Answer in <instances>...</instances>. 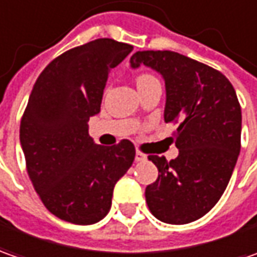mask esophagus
<instances>
[{
	"label": "esophagus",
	"instance_id": "34e87169",
	"mask_svg": "<svg viewBox=\"0 0 257 257\" xmlns=\"http://www.w3.org/2000/svg\"><path fill=\"white\" fill-rule=\"evenodd\" d=\"M146 155L145 154H142L141 151H137V154H135V161L137 162H141V161H145Z\"/></svg>",
	"mask_w": 257,
	"mask_h": 257
}]
</instances>
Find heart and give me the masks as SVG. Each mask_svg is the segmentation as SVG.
Wrapping results in <instances>:
<instances>
[{
    "label": "heart",
    "instance_id": "heart-1",
    "mask_svg": "<svg viewBox=\"0 0 257 257\" xmlns=\"http://www.w3.org/2000/svg\"><path fill=\"white\" fill-rule=\"evenodd\" d=\"M151 78H154V76L148 75V74H142V75H139L137 78V84H141V82H144L146 79H151Z\"/></svg>",
    "mask_w": 257,
    "mask_h": 257
}]
</instances>
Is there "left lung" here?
I'll return each mask as SVG.
<instances>
[{"mask_svg":"<svg viewBox=\"0 0 257 257\" xmlns=\"http://www.w3.org/2000/svg\"><path fill=\"white\" fill-rule=\"evenodd\" d=\"M159 72L165 81V122H178L176 159L151 155L159 175L145 198L161 222L185 225L205 216L223 195L240 152L242 112L222 72L172 51H138L131 67Z\"/></svg>","mask_w":257,"mask_h":257,"instance_id":"1","label":"left lung"}]
</instances>
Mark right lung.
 Masks as SVG:
<instances>
[{
    "mask_svg": "<svg viewBox=\"0 0 257 257\" xmlns=\"http://www.w3.org/2000/svg\"><path fill=\"white\" fill-rule=\"evenodd\" d=\"M132 45L99 38L49 62L32 88L21 119L20 142L27 171L52 215L92 225L108 215L115 183L135 159V146L96 145L88 120L99 113L112 68Z\"/></svg>",
    "mask_w": 257,
    "mask_h": 257,
    "instance_id": "1",
    "label": "right lung"
}]
</instances>
